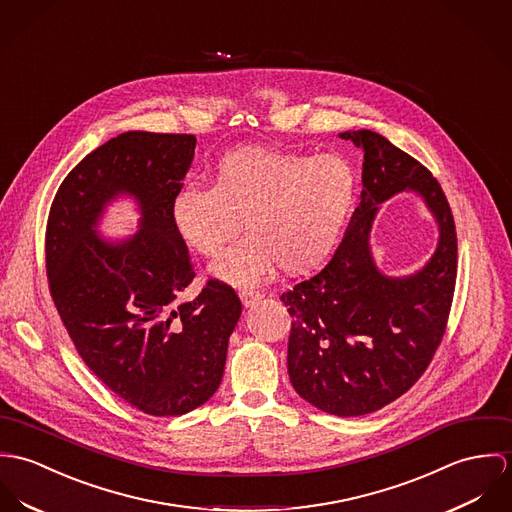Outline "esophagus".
Listing matches in <instances>:
<instances>
[{
  "mask_svg": "<svg viewBox=\"0 0 512 512\" xmlns=\"http://www.w3.org/2000/svg\"><path fill=\"white\" fill-rule=\"evenodd\" d=\"M239 298H241L243 306H251L261 298V292L253 290V288H243V290H239Z\"/></svg>",
  "mask_w": 512,
  "mask_h": 512,
  "instance_id": "obj_1",
  "label": "esophagus"
}]
</instances>
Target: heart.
<instances>
[{
    "label": "heart",
    "instance_id": "heart-1",
    "mask_svg": "<svg viewBox=\"0 0 512 512\" xmlns=\"http://www.w3.org/2000/svg\"><path fill=\"white\" fill-rule=\"evenodd\" d=\"M359 196V174L340 155L245 145L220 157L212 186L188 184L172 200V226L198 255L218 257L241 222L247 237L214 265L226 283H257L320 267L336 249Z\"/></svg>",
    "mask_w": 512,
    "mask_h": 512
}]
</instances>
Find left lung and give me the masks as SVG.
<instances>
[{"mask_svg":"<svg viewBox=\"0 0 512 512\" xmlns=\"http://www.w3.org/2000/svg\"><path fill=\"white\" fill-rule=\"evenodd\" d=\"M363 149V192L332 261L281 294L292 316L288 375L294 391L336 416H363L402 397L444 340L457 277L450 202L420 161L383 135L345 131ZM404 187L427 200L441 224L433 261L414 278L387 280L368 253L376 204Z\"/></svg>","mask_w":512,"mask_h":512,"instance_id":"8db88e82","label":"left lung"}]
</instances>
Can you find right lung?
<instances>
[{
	"label": "right lung",
	"mask_w": 512,
	"mask_h": 512,
	"mask_svg": "<svg viewBox=\"0 0 512 512\" xmlns=\"http://www.w3.org/2000/svg\"><path fill=\"white\" fill-rule=\"evenodd\" d=\"M194 147L188 133H121L66 174L47 220V281L70 340L114 395L151 416L186 414L218 391L241 314L235 290L212 277L178 302L196 271L171 206ZM121 191L144 220L112 246L93 226Z\"/></svg>",
	"instance_id": "right-lung-1"
}]
</instances>
